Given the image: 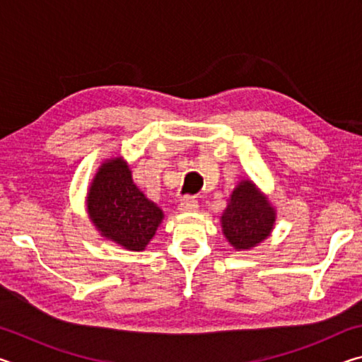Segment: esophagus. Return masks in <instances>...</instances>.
<instances>
[{
  "instance_id": "obj_1",
  "label": "esophagus",
  "mask_w": 362,
  "mask_h": 362,
  "mask_svg": "<svg viewBox=\"0 0 362 362\" xmlns=\"http://www.w3.org/2000/svg\"><path fill=\"white\" fill-rule=\"evenodd\" d=\"M198 207H199V204H198V201H196L194 198H183L180 201V204H179V211L180 212H185V214H189V212L198 211Z\"/></svg>"
}]
</instances>
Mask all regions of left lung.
<instances>
[{"instance_id":"8db88e82","label":"left lung","mask_w":362,"mask_h":362,"mask_svg":"<svg viewBox=\"0 0 362 362\" xmlns=\"http://www.w3.org/2000/svg\"><path fill=\"white\" fill-rule=\"evenodd\" d=\"M222 233L235 250H250L272 235L276 209L250 179L241 180L220 216Z\"/></svg>"}]
</instances>
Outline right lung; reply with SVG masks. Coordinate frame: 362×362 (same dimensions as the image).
Returning a JSON list of instances; mask_svg holds the SVG:
<instances>
[{
  "label": "right lung",
  "instance_id": "add662e5",
  "mask_svg": "<svg viewBox=\"0 0 362 362\" xmlns=\"http://www.w3.org/2000/svg\"><path fill=\"white\" fill-rule=\"evenodd\" d=\"M86 212L102 238L122 249L142 252L163 223L164 212L132 180L122 156L103 161L86 194Z\"/></svg>",
  "mask_w": 362,
  "mask_h": 362
}]
</instances>
